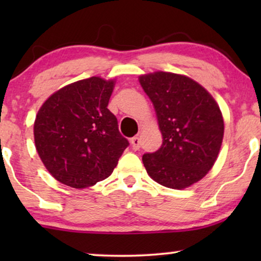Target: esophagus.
Returning a JSON list of instances; mask_svg holds the SVG:
<instances>
[{"instance_id": "obj_1", "label": "esophagus", "mask_w": 261, "mask_h": 261, "mask_svg": "<svg viewBox=\"0 0 261 261\" xmlns=\"http://www.w3.org/2000/svg\"><path fill=\"white\" fill-rule=\"evenodd\" d=\"M130 144H132V148H133L134 151H138V149L140 148V138L134 137L130 140Z\"/></svg>"}]
</instances>
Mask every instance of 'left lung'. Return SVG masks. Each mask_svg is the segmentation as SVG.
<instances>
[{
  "label": "left lung",
  "instance_id": "left-lung-1",
  "mask_svg": "<svg viewBox=\"0 0 261 261\" xmlns=\"http://www.w3.org/2000/svg\"><path fill=\"white\" fill-rule=\"evenodd\" d=\"M142 89L154 106L163 135L158 151L145 153L148 176L170 189L201 180L215 164L222 145V113L213 96L191 78L172 72L142 74Z\"/></svg>",
  "mask_w": 261,
  "mask_h": 261
}]
</instances>
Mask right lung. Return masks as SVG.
<instances>
[{
  "label": "right lung",
  "instance_id": "obj_1",
  "mask_svg": "<svg viewBox=\"0 0 261 261\" xmlns=\"http://www.w3.org/2000/svg\"><path fill=\"white\" fill-rule=\"evenodd\" d=\"M114 85L101 77L74 82L49 96L39 109L35 147L60 183L83 189L106 179L129 145L107 108Z\"/></svg>",
  "mask_w": 261,
  "mask_h": 261
}]
</instances>
